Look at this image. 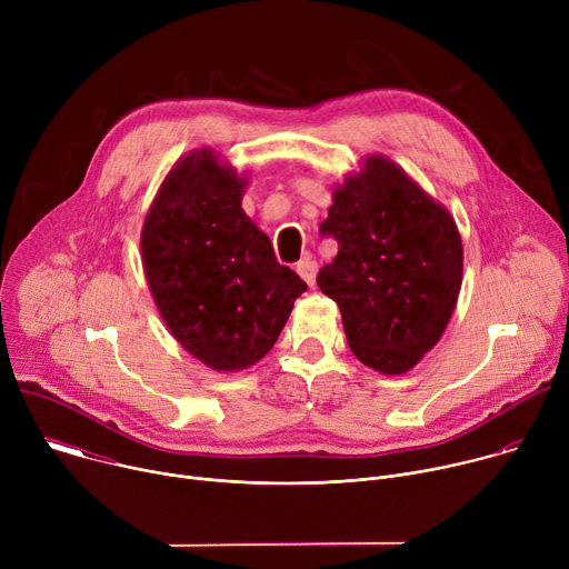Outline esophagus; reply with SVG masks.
Returning <instances> with one entry per match:
<instances>
[{"mask_svg": "<svg viewBox=\"0 0 569 569\" xmlns=\"http://www.w3.org/2000/svg\"><path fill=\"white\" fill-rule=\"evenodd\" d=\"M297 272H299V277H301L308 286H312V283H315V277H317V261H312L310 257L301 259V261L297 263Z\"/></svg>", "mask_w": 569, "mask_h": 569, "instance_id": "obj_1", "label": "esophagus"}]
</instances>
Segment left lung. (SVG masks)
Returning <instances> with one entry per match:
<instances>
[{
    "instance_id": "8db88e82",
    "label": "left lung",
    "mask_w": 569,
    "mask_h": 569,
    "mask_svg": "<svg viewBox=\"0 0 569 569\" xmlns=\"http://www.w3.org/2000/svg\"><path fill=\"white\" fill-rule=\"evenodd\" d=\"M338 257L317 274L336 299L353 356L400 376L441 340L461 290L463 246L450 211L396 161L365 157L333 189L319 224Z\"/></svg>"
}]
</instances>
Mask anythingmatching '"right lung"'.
Segmentation results:
<instances>
[{
	"label": "right lung",
	"instance_id": "obj_1",
	"mask_svg": "<svg viewBox=\"0 0 569 569\" xmlns=\"http://www.w3.org/2000/svg\"><path fill=\"white\" fill-rule=\"evenodd\" d=\"M248 178L211 148L180 157L141 227V261L171 336L218 373L257 365L308 288L242 211Z\"/></svg>",
	"mask_w": 569,
	"mask_h": 569
}]
</instances>
